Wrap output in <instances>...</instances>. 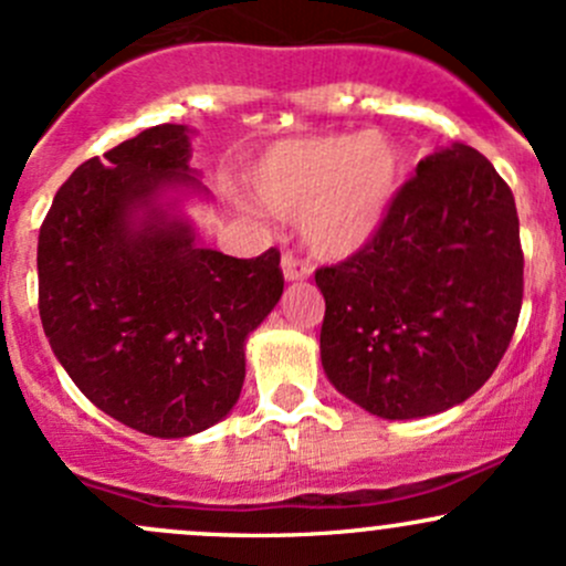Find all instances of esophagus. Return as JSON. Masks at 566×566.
<instances>
[{
    "label": "esophagus",
    "instance_id": "34e87169",
    "mask_svg": "<svg viewBox=\"0 0 566 566\" xmlns=\"http://www.w3.org/2000/svg\"><path fill=\"white\" fill-rule=\"evenodd\" d=\"M282 271L287 282H301V279H308V273H312V263H308V260H301L293 252H284Z\"/></svg>",
    "mask_w": 566,
    "mask_h": 566
}]
</instances>
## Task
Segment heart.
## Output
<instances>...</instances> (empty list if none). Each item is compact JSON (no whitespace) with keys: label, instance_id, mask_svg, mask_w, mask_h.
Instances as JSON below:
<instances>
[{"label":"heart","instance_id":"1","mask_svg":"<svg viewBox=\"0 0 566 566\" xmlns=\"http://www.w3.org/2000/svg\"><path fill=\"white\" fill-rule=\"evenodd\" d=\"M400 177V150L387 134H319L271 147L250 171V188L273 214L301 212L312 252L346 258L378 233Z\"/></svg>","mask_w":566,"mask_h":566}]
</instances>
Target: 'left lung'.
Instances as JSON below:
<instances>
[{"instance_id": "left-lung-1", "label": "left lung", "mask_w": 566, "mask_h": 566, "mask_svg": "<svg viewBox=\"0 0 566 566\" xmlns=\"http://www.w3.org/2000/svg\"><path fill=\"white\" fill-rule=\"evenodd\" d=\"M322 368L381 419H419L475 395L511 346L524 301L518 214L468 145L421 160L363 250L314 273Z\"/></svg>"}]
</instances>
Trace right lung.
<instances>
[{"label": "right lung", "instance_id": "1", "mask_svg": "<svg viewBox=\"0 0 566 566\" xmlns=\"http://www.w3.org/2000/svg\"><path fill=\"white\" fill-rule=\"evenodd\" d=\"M188 158V128L160 123L85 160L36 244L53 354L93 406L153 438L201 432L231 411L247 335L284 290L276 247L252 260L203 250L158 207L164 188H201Z\"/></svg>", "mask_w": 566, "mask_h": 566}]
</instances>
